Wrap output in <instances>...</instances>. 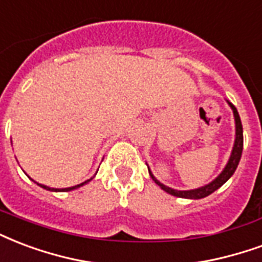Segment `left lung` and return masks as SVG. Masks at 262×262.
I'll use <instances>...</instances> for the list:
<instances>
[{"mask_svg": "<svg viewBox=\"0 0 262 262\" xmlns=\"http://www.w3.org/2000/svg\"><path fill=\"white\" fill-rule=\"evenodd\" d=\"M229 106L233 110V116H235V123H236V139H235V145H233V149H232V155L229 157V161H228V164L225 166L224 171H222L221 174L213 181V182H210L208 185H204L202 188H198V189H192V190H176V189H171L166 185H163L161 182L153 177V174L149 170V174L152 177V180L156 182L159 186H160L161 189L166 190L167 193L172 194V196H177V198H184V199H203L208 194H211L213 192L218 189V188H221L222 185L225 184L232 176H233V172L236 171V167L239 164V161H241L242 157V150H243V127H242V121L241 117H239V113H237V110L232 103H229Z\"/></svg>", "mask_w": 262, "mask_h": 262, "instance_id": "8db88e82", "label": "left lung"}]
</instances>
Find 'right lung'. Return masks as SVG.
<instances>
[{
    "instance_id": "1",
    "label": "right lung",
    "mask_w": 262,
    "mask_h": 262,
    "mask_svg": "<svg viewBox=\"0 0 262 262\" xmlns=\"http://www.w3.org/2000/svg\"><path fill=\"white\" fill-rule=\"evenodd\" d=\"M91 180H92V178H91ZM91 180L85 181V182H82V184H80V185H76V186H72V188H64V189H55V188H49V186H45V185H41V184H38V185H40L41 188H44V189H47V190H52V192H69V190L77 189V188L82 186V185L86 184V182H90Z\"/></svg>"
}]
</instances>
